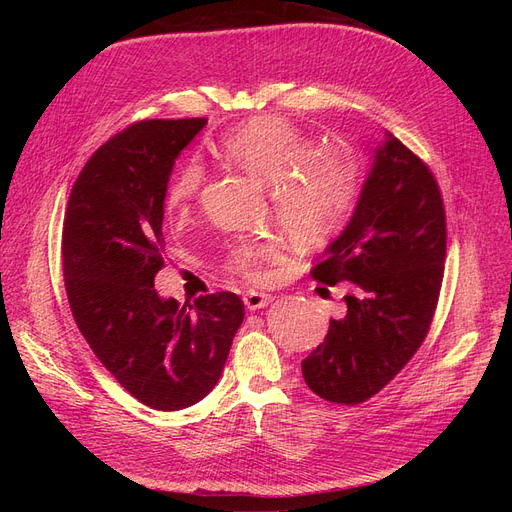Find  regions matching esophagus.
<instances>
[{"label":"esophagus","mask_w":512,"mask_h":512,"mask_svg":"<svg viewBox=\"0 0 512 512\" xmlns=\"http://www.w3.org/2000/svg\"><path fill=\"white\" fill-rule=\"evenodd\" d=\"M274 301L272 294H265V292H255V290H249L245 294V305L249 311H257V309H263Z\"/></svg>","instance_id":"esophagus-1"}]
</instances>
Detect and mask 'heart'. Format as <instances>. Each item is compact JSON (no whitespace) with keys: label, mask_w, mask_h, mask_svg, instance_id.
I'll return each mask as SVG.
<instances>
[{"label":"heart","mask_w":512,"mask_h":512,"mask_svg":"<svg viewBox=\"0 0 512 512\" xmlns=\"http://www.w3.org/2000/svg\"><path fill=\"white\" fill-rule=\"evenodd\" d=\"M228 164L247 172L272 191L274 213L286 234L315 245L342 230L361 191V161L338 143L313 145L311 137L292 122L259 116L230 130L215 145ZM205 172L197 161L184 164L168 184L166 205L184 218L199 199ZM272 242H247L230 251L228 267L249 282L267 278L274 261Z\"/></svg>","instance_id":"b5f03b06"}]
</instances>
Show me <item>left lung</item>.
<instances>
[{"instance_id": "8db88e82", "label": "left lung", "mask_w": 512, "mask_h": 512, "mask_svg": "<svg viewBox=\"0 0 512 512\" xmlns=\"http://www.w3.org/2000/svg\"><path fill=\"white\" fill-rule=\"evenodd\" d=\"M444 259L438 180L386 130L353 220L311 267L313 280L348 292L346 315L303 361L307 386L336 405H359L388 386L432 328Z\"/></svg>"}]
</instances>
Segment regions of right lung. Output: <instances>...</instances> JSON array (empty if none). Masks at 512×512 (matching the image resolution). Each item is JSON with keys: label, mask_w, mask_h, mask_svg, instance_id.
<instances>
[{"label": "right lung", "mask_w": 512, "mask_h": 512, "mask_svg": "<svg viewBox=\"0 0 512 512\" xmlns=\"http://www.w3.org/2000/svg\"><path fill=\"white\" fill-rule=\"evenodd\" d=\"M207 118L141 120L103 143L66 205L62 265L80 334L118 384L143 405L178 411L218 384L245 319L234 292L195 305L164 301V199L176 155Z\"/></svg>", "instance_id": "add662e5"}]
</instances>
